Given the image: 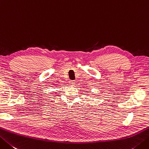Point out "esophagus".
I'll return each mask as SVG.
<instances>
[{
    "label": "esophagus",
    "instance_id": "1",
    "mask_svg": "<svg viewBox=\"0 0 149 149\" xmlns=\"http://www.w3.org/2000/svg\"><path fill=\"white\" fill-rule=\"evenodd\" d=\"M75 83V81H69V83H70V84H71V85H74Z\"/></svg>",
    "mask_w": 149,
    "mask_h": 149
}]
</instances>
